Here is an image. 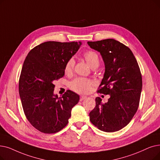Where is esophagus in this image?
Returning a JSON list of instances; mask_svg holds the SVG:
<instances>
[{"instance_id": "esophagus-1", "label": "esophagus", "mask_w": 160, "mask_h": 160, "mask_svg": "<svg viewBox=\"0 0 160 160\" xmlns=\"http://www.w3.org/2000/svg\"><path fill=\"white\" fill-rule=\"evenodd\" d=\"M86 98H87V97H86V96H84V95H81V96L80 97V101H83V100L86 99Z\"/></svg>"}]
</instances>
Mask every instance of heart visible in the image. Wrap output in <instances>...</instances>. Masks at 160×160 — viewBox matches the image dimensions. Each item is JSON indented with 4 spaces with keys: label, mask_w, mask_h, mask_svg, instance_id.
Segmentation results:
<instances>
[{
    "label": "heart",
    "mask_w": 160,
    "mask_h": 160,
    "mask_svg": "<svg viewBox=\"0 0 160 160\" xmlns=\"http://www.w3.org/2000/svg\"><path fill=\"white\" fill-rule=\"evenodd\" d=\"M84 59L87 62V63L92 68H96L98 67L100 63V59L98 54L95 52L89 50L85 52L83 55ZM75 62L73 59H68L65 64V73L67 75L72 74L74 67ZM92 85V82L84 78H77L72 80L70 87L73 91L79 93H88Z\"/></svg>",
    "instance_id": "obj_1"
}]
</instances>
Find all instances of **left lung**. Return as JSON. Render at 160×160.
<instances>
[{
  "label": "left lung",
  "instance_id": "8db88e82",
  "mask_svg": "<svg viewBox=\"0 0 160 160\" xmlns=\"http://www.w3.org/2000/svg\"><path fill=\"white\" fill-rule=\"evenodd\" d=\"M88 44L100 52L105 65L97 92L110 95L105 103L96 97V106L89 112V120L101 131H119L130 122L139 105L142 86L139 67L129 48L114 39Z\"/></svg>",
  "mask_w": 160,
  "mask_h": 160
}]
</instances>
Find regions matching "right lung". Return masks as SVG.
Listing matches in <instances>:
<instances>
[{
    "mask_svg": "<svg viewBox=\"0 0 160 160\" xmlns=\"http://www.w3.org/2000/svg\"><path fill=\"white\" fill-rule=\"evenodd\" d=\"M81 44L45 42L32 48L25 59L19 93L27 119L42 133H55L63 129L79 101V95L71 90L58 97L53 93V82L65 75L66 63Z\"/></svg>",
    "mask_w": 160,
    "mask_h": 160,
    "instance_id": "right-lung-1",
    "label": "right lung"
}]
</instances>
